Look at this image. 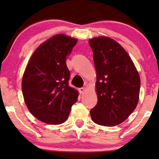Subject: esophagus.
I'll return each instance as SVG.
<instances>
[{
	"label": "esophagus",
	"mask_w": 159,
	"mask_h": 159,
	"mask_svg": "<svg viewBox=\"0 0 159 159\" xmlns=\"http://www.w3.org/2000/svg\"><path fill=\"white\" fill-rule=\"evenodd\" d=\"M79 91L80 93H83L85 92V91H86V88H85V87H82V88H80L79 89Z\"/></svg>",
	"instance_id": "obj_1"
}]
</instances>
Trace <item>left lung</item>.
Segmentation results:
<instances>
[{"label": "left lung", "mask_w": 159, "mask_h": 159, "mask_svg": "<svg viewBox=\"0 0 159 159\" xmlns=\"http://www.w3.org/2000/svg\"><path fill=\"white\" fill-rule=\"evenodd\" d=\"M97 72L95 87L98 102L90 115L96 124L113 127L124 122L139 100L140 79L125 49L111 38L89 40Z\"/></svg>", "instance_id": "8db88e82"}]
</instances>
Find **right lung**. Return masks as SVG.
Segmentation results:
<instances>
[{"label":"right lung","mask_w":159,"mask_h":159,"mask_svg":"<svg viewBox=\"0 0 159 159\" xmlns=\"http://www.w3.org/2000/svg\"><path fill=\"white\" fill-rule=\"evenodd\" d=\"M78 39L58 34L40 44L30 57L21 82L27 108L37 120L51 125L63 123L79 91L68 86L66 58Z\"/></svg>","instance_id":"add662e5"}]
</instances>
